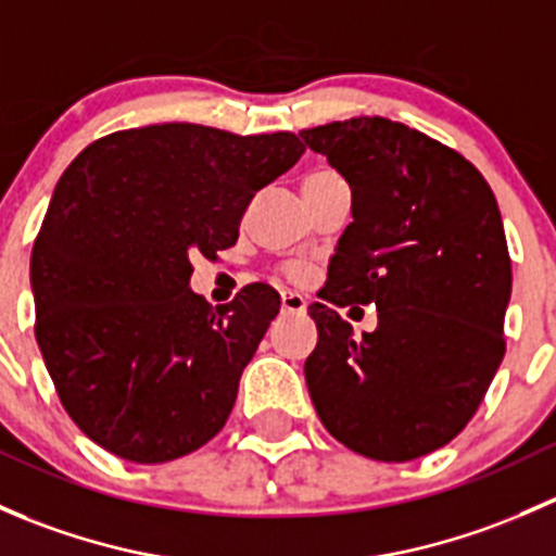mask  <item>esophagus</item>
<instances>
[{"mask_svg": "<svg viewBox=\"0 0 556 556\" xmlns=\"http://www.w3.org/2000/svg\"><path fill=\"white\" fill-rule=\"evenodd\" d=\"M282 312H288V314H301V312H306V299L304 295H299V293H282Z\"/></svg>", "mask_w": 556, "mask_h": 556, "instance_id": "1", "label": "esophagus"}]
</instances>
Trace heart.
Segmentation results:
<instances>
[{
    "label": "heart",
    "mask_w": 556,
    "mask_h": 556,
    "mask_svg": "<svg viewBox=\"0 0 556 556\" xmlns=\"http://www.w3.org/2000/svg\"><path fill=\"white\" fill-rule=\"evenodd\" d=\"M333 182H341V174L339 172H333V169H314V172H309L306 174V179H304V193L306 190H319V188H325V185H333ZM293 274L295 277H301V268H293Z\"/></svg>",
    "instance_id": "heart-1"
}]
</instances>
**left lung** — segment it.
Here are the masks:
<instances>
[{
    "label": "left lung",
    "instance_id": "1",
    "mask_svg": "<svg viewBox=\"0 0 556 556\" xmlns=\"http://www.w3.org/2000/svg\"><path fill=\"white\" fill-rule=\"evenodd\" d=\"M301 137L352 190V223L309 306L312 403L352 452L417 459L468 425L506 352L511 257L495 193L463 155L387 117ZM346 303L378 306L363 340L334 312Z\"/></svg>",
    "mask_w": 556,
    "mask_h": 556
}]
</instances>
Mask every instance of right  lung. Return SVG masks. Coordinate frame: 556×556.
<instances>
[{
  "mask_svg": "<svg viewBox=\"0 0 556 556\" xmlns=\"http://www.w3.org/2000/svg\"><path fill=\"white\" fill-rule=\"evenodd\" d=\"M301 155L290 131L161 123L97 139L61 174L31 250L35 333L66 414L106 452L169 463L223 430L279 295L247 285L212 309L190 255L237 244L257 190Z\"/></svg>",
  "mask_w": 556,
  "mask_h": 556,
  "instance_id": "right-lung-1",
  "label": "right lung"
}]
</instances>
